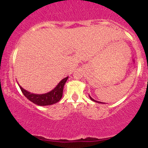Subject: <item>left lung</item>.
Instances as JSON below:
<instances>
[{"label":"left lung","instance_id":"left-lung-1","mask_svg":"<svg viewBox=\"0 0 148 148\" xmlns=\"http://www.w3.org/2000/svg\"><path fill=\"white\" fill-rule=\"evenodd\" d=\"M89 98H90L91 99V100H92V101H94V102H97V103H102V102H98V101H96V100H95V99H92V97H91L90 96H89Z\"/></svg>","mask_w":148,"mask_h":148}]
</instances>
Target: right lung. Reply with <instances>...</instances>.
Returning a JSON list of instances; mask_svg holds the SVG:
<instances>
[{
    "label": "right lung",
    "instance_id": "obj_1",
    "mask_svg": "<svg viewBox=\"0 0 148 148\" xmlns=\"http://www.w3.org/2000/svg\"><path fill=\"white\" fill-rule=\"evenodd\" d=\"M67 79H68V77L63 79L60 82L56 85V87L52 89L51 92L45 94H41V95L31 93L30 92L25 90L23 87H21L19 84L18 85L21 90L23 92V95L27 98L28 100H30L34 104H37V105L47 106L57 103L62 99V95H63L64 86Z\"/></svg>",
    "mask_w": 148,
    "mask_h": 148
}]
</instances>
